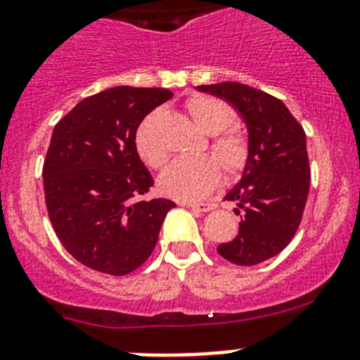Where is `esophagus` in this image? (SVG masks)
I'll list each match as a JSON object with an SVG mask.
<instances>
[{"instance_id":"obj_1","label":"esophagus","mask_w":360,"mask_h":360,"mask_svg":"<svg viewBox=\"0 0 360 360\" xmlns=\"http://www.w3.org/2000/svg\"><path fill=\"white\" fill-rule=\"evenodd\" d=\"M184 207H191L193 210H198V212H210L214 210L215 205L214 203H184Z\"/></svg>"}]
</instances>
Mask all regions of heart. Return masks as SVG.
<instances>
[{
  "instance_id": "1",
  "label": "heart",
  "mask_w": 360,
  "mask_h": 360,
  "mask_svg": "<svg viewBox=\"0 0 360 360\" xmlns=\"http://www.w3.org/2000/svg\"><path fill=\"white\" fill-rule=\"evenodd\" d=\"M187 111L196 125L210 139V152L218 160L203 155L198 159H180L171 164L159 180L160 193L180 201H198L208 196L221 180V168L228 176L242 173L249 160V143L244 132L228 129L235 120L233 109L226 102L208 95H194L187 101ZM155 115L143 120L134 136V146L139 159L153 169L166 166L167 153L153 136ZM219 163L217 165V162Z\"/></svg>"
}]
</instances>
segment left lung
I'll use <instances>...</instances> for the list:
<instances>
[{"label": "left lung", "mask_w": 360, "mask_h": 360, "mask_svg": "<svg viewBox=\"0 0 360 360\" xmlns=\"http://www.w3.org/2000/svg\"><path fill=\"white\" fill-rule=\"evenodd\" d=\"M228 102L248 127L249 160L224 200L240 214L238 235L217 248L235 265L251 266L279 255L302 221L309 193L306 132L279 98L242 83L198 86Z\"/></svg>", "instance_id": "left-lung-1"}]
</instances>
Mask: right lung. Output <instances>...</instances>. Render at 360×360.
Returning <instances> with one entry per match:
<instances>
[{"mask_svg":"<svg viewBox=\"0 0 360 360\" xmlns=\"http://www.w3.org/2000/svg\"><path fill=\"white\" fill-rule=\"evenodd\" d=\"M171 97L164 88H109L54 127L42 169L47 214L63 248L88 269L125 276L141 266L176 207L139 200L153 178L134 146L139 123Z\"/></svg>","mask_w":360,"mask_h":360,"instance_id":"obj_1","label":"right lung"}]
</instances>
